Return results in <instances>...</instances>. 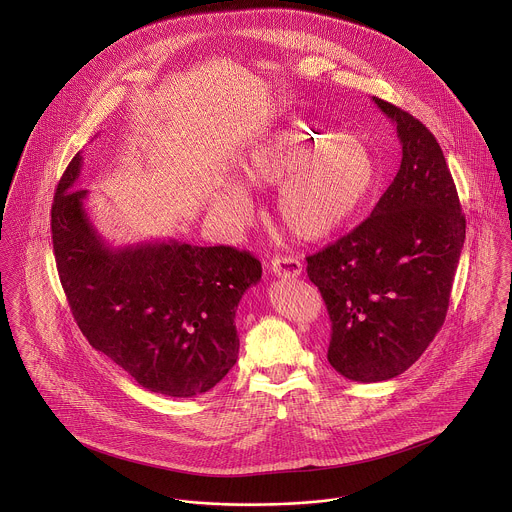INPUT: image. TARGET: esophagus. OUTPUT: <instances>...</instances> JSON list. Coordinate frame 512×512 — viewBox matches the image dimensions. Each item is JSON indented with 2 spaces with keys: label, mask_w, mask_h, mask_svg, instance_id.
I'll return each mask as SVG.
<instances>
[{
  "label": "esophagus",
  "mask_w": 512,
  "mask_h": 512,
  "mask_svg": "<svg viewBox=\"0 0 512 512\" xmlns=\"http://www.w3.org/2000/svg\"><path fill=\"white\" fill-rule=\"evenodd\" d=\"M270 268L278 278H297L303 272L301 262L292 256H276L270 262Z\"/></svg>",
  "instance_id": "1"
}]
</instances>
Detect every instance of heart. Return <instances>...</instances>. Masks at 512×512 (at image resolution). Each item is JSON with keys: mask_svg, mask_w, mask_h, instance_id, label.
I'll return each mask as SVG.
<instances>
[{"mask_svg": "<svg viewBox=\"0 0 512 512\" xmlns=\"http://www.w3.org/2000/svg\"><path fill=\"white\" fill-rule=\"evenodd\" d=\"M238 185H222L213 207L242 222L250 201L241 189L278 187V222L303 242H319L339 232L363 205L374 183V161L353 140H335L317 124H295L250 147L238 161Z\"/></svg>", "mask_w": 512, "mask_h": 512, "instance_id": "obj_1", "label": "heart"}]
</instances>
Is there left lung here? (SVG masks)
I'll use <instances>...</instances> for the list:
<instances>
[{
  "instance_id": "8db88e82",
  "label": "left lung",
  "mask_w": 512,
  "mask_h": 512,
  "mask_svg": "<svg viewBox=\"0 0 512 512\" xmlns=\"http://www.w3.org/2000/svg\"><path fill=\"white\" fill-rule=\"evenodd\" d=\"M394 122L400 169L368 219L307 256L331 319L327 359L349 380L380 382L414 365L441 329L465 217L434 134L372 98Z\"/></svg>"
}]
</instances>
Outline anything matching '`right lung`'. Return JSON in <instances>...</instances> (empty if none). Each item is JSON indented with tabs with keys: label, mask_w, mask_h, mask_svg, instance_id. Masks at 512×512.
<instances>
[{
	"label": "right lung",
	"mask_w": 512,
	"mask_h": 512,
	"mask_svg": "<svg viewBox=\"0 0 512 512\" xmlns=\"http://www.w3.org/2000/svg\"><path fill=\"white\" fill-rule=\"evenodd\" d=\"M82 155L63 173L51 209L53 250L74 321L88 343L149 392L191 398L238 359L236 307L262 264L232 246L177 240L112 248L76 189Z\"/></svg>",
	"instance_id": "1"
}]
</instances>
